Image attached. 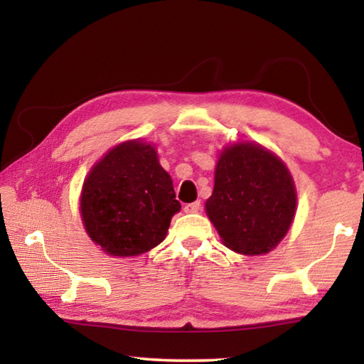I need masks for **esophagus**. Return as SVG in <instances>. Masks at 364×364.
<instances>
[{
	"instance_id": "1",
	"label": "esophagus",
	"mask_w": 364,
	"mask_h": 364,
	"mask_svg": "<svg viewBox=\"0 0 364 364\" xmlns=\"http://www.w3.org/2000/svg\"><path fill=\"white\" fill-rule=\"evenodd\" d=\"M200 210V202L196 200V202H191V204H186L184 205V212L186 213H196Z\"/></svg>"
}]
</instances>
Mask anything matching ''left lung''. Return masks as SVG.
<instances>
[{"label": "left lung", "mask_w": 364, "mask_h": 364, "mask_svg": "<svg viewBox=\"0 0 364 364\" xmlns=\"http://www.w3.org/2000/svg\"><path fill=\"white\" fill-rule=\"evenodd\" d=\"M297 193L284 162L257 143L220 154L207 217L228 249L244 255L273 250L292 225Z\"/></svg>", "instance_id": "left-lung-1"}]
</instances>
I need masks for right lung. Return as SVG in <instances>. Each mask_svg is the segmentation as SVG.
<instances>
[{"label": "right lung", "mask_w": 364, "mask_h": 364, "mask_svg": "<svg viewBox=\"0 0 364 364\" xmlns=\"http://www.w3.org/2000/svg\"><path fill=\"white\" fill-rule=\"evenodd\" d=\"M180 208L157 151L139 139L112 147L95 164L80 197L86 232L114 257L141 255L156 247Z\"/></svg>", "instance_id": "add662e5"}]
</instances>
